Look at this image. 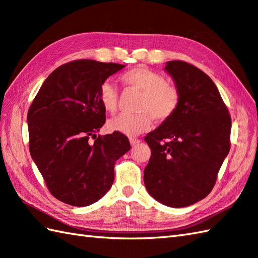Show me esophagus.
I'll use <instances>...</instances> for the list:
<instances>
[{"instance_id": "34e87169", "label": "esophagus", "mask_w": 258, "mask_h": 258, "mask_svg": "<svg viewBox=\"0 0 258 258\" xmlns=\"http://www.w3.org/2000/svg\"><path fill=\"white\" fill-rule=\"evenodd\" d=\"M140 140H136V139H130V143L132 146H136L139 143H140Z\"/></svg>"}]
</instances>
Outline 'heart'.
<instances>
[{
  "mask_svg": "<svg viewBox=\"0 0 258 258\" xmlns=\"http://www.w3.org/2000/svg\"><path fill=\"white\" fill-rule=\"evenodd\" d=\"M125 85L141 92L138 108L141 113L122 114L108 120L107 128L126 136H138L151 128L152 117L156 122H165L177 111L179 92L166 83L165 78L146 67H136L120 76ZM98 100L108 113L117 108L118 92L109 81L103 82L98 90Z\"/></svg>",
  "mask_w": 258,
  "mask_h": 258,
  "instance_id": "heart-1",
  "label": "heart"
}]
</instances>
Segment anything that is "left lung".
Returning <instances> with one entry per match:
<instances>
[{"label":"left lung","mask_w":258,"mask_h":258,"mask_svg":"<svg viewBox=\"0 0 258 258\" xmlns=\"http://www.w3.org/2000/svg\"><path fill=\"white\" fill-rule=\"evenodd\" d=\"M179 92L173 116L145 136L152 155L147 191L162 204L185 207L211 193L231 143V115L210 76L191 64L165 67Z\"/></svg>","instance_id":"1"}]
</instances>
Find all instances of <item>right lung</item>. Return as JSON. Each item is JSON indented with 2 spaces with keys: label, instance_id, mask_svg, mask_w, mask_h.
Wrapping results in <instances>:
<instances>
[{
  "label": "right lung",
  "instance_id": "1",
  "mask_svg": "<svg viewBox=\"0 0 258 258\" xmlns=\"http://www.w3.org/2000/svg\"><path fill=\"white\" fill-rule=\"evenodd\" d=\"M124 67L93 59L63 64L48 75L31 104V156L51 194L65 204L89 206L105 195L115 163L131 149L124 134L96 136L105 123L98 90Z\"/></svg>",
  "mask_w": 258,
  "mask_h": 258
}]
</instances>
